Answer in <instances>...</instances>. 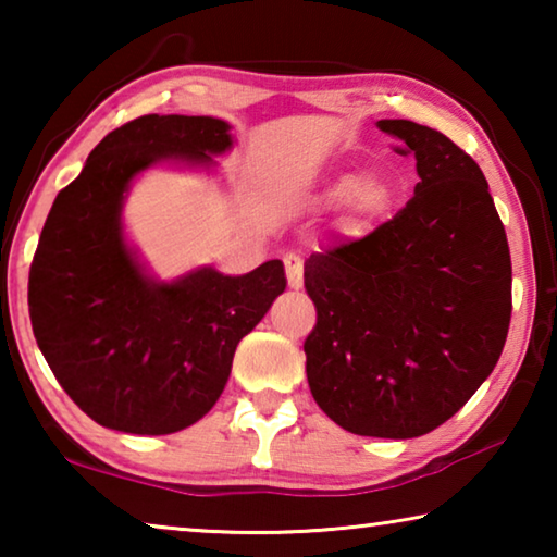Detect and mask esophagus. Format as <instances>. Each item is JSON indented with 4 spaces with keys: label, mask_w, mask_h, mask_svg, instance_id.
<instances>
[{
    "label": "esophagus",
    "mask_w": 557,
    "mask_h": 557,
    "mask_svg": "<svg viewBox=\"0 0 557 557\" xmlns=\"http://www.w3.org/2000/svg\"><path fill=\"white\" fill-rule=\"evenodd\" d=\"M285 270L287 285L292 289H301V285H305V262H301V258L295 256V252H289V256H285Z\"/></svg>",
    "instance_id": "1"
}]
</instances>
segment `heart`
Segmentation results:
<instances>
[{
	"instance_id": "heart-1",
	"label": "heart",
	"mask_w": 557,
	"mask_h": 557,
	"mask_svg": "<svg viewBox=\"0 0 557 557\" xmlns=\"http://www.w3.org/2000/svg\"><path fill=\"white\" fill-rule=\"evenodd\" d=\"M326 194L332 196V199H346L354 213L363 215V219L381 215L391 203V186L385 184L381 176L373 174L356 178L354 184H348V178H334V182L326 186Z\"/></svg>"
}]
</instances>
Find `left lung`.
<instances>
[{
  "mask_svg": "<svg viewBox=\"0 0 557 557\" xmlns=\"http://www.w3.org/2000/svg\"><path fill=\"white\" fill-rule=\"evenodd\" d=\"M414 157L408 206L361 240L314 252L307 381L338 428L410 440L492 375L511 322V256L482 169L442 132L379 120Z\"/></svg>",
  "mask_w": 557,
  "mask_h": 557,
  "instance_id": "obj_1",
  "label": "left lung"
}]
</instances>
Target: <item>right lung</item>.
Wrapping results in <instances>:
<instances>
[{
    "instance_id": "add662e5",
    "label": "right lung",
    "mask_w": 557,
    "mask_h": 557,
    "mask_svg": "<svg viewBox=\"0 0 557 557\" xmlns=\"http://www.w3.org/2000/svg\"><path fill=\"white\" fill-rule=\"evenodd\" d=\"M219 117L143 115L112 129L55 196L29 272L36 344L55 381L102 428L172 435L209 412L235 346L287 287L280 260L248 275L211 265L157 280L122 209L149 166L213 172L231 152Z\"/></svg>"
}]
</instances>
